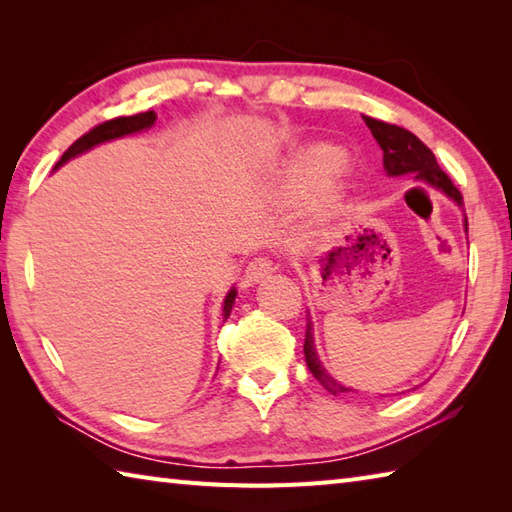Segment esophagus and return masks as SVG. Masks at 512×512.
<instances>
[{
	"label": "esophagus",
	"mask_w": 512,
	"mask_h": 512,
	"mask_svg": "<svg viewBox=\"0 0 512 512\" xmlns=\"http://www.w3.org/2000/svg\"><path fill=\"white\" fill-rule=\"evenodd\" d=\"M273 270H275V266H273V262H270L268 257H257V259H253V262L246 266L244 281H246L248 286L250 284H257V281L266 279L270 273H273Z\"/></svg>",
	"instance_id": "esophagus-1"
}]
</instances>
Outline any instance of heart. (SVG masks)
<instances>
[{
	"label": "heart",
	"mask_w": 512,
	"mask_h": 512,
	"mask_svg": "<svg viewBox=\"0 0 512 512\" xmlns=\"http://www.w3.org/2000/svg\"><path fill=\"white\" fill-rule=\"evenodd\" d=\"M339 165H341L339 151L328 145H312L303 151L297 160L295 173H292V187L297 191H308L312 187H317V184L328 178ZM341 202H343V187L341 184H332V187L323 193V198L319 202V213L330 215L339 209Z\"/></svg>",
	"instance_id": "obj_1"
}]
</instances>
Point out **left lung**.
<instances>
[{
	"label": "left lung",
	"instance_id": "obj_1",
	"mask_svg": "<svg viewBox=\"0 0 512 512\" xmlns=\"http://www.w3.org/2000/svg\"><path fill=\"white\" fill-rule=\"evenodd\" d=\"M365 125L369 127V132L376 138V143L383 149V165L389 176H416L418 180H424L431 187H436L440 191H444L449 195L451 200H455L458 204H462V193L458 191V187L451 182V178L444 173L433 151L422 143V140L411 134L409 129L391 125L385 121H378V118L372 116H363ZM464 228L469 231V222H464ZM303 352H306V363L308 369L312 372V376L319 380L323 385V389H328L330 394H345V391H352L343 387L341 383L325 372V367L321 365L317 350H314V339H312V323L308 321L306 325V343H303Z\"/></svg>",
	"mask_w": 512,
	"mask_h": 512
}]
</instances>
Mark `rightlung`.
<instances>
[{
  "label": "right lung",
  "instance_id": "add662e5",
  "mask_svg": "<svg viewBox=\"0 0 512 512\" xmlns=\"http://www.w3.org/2000/svg\"><path fill=\"white\" fill-rule=\"evenodd\" d=\"M154 123H156V112H140V114H134V116H118V118H112V121H105L101 125H96V127L90 129L88 134H83L79 140H74L70 149L65 151L61 160L57 162V165H54V169L61 167L63 162H68L70 158L83 154V151H88L94 145L105 143V140H112V138H121V136H127V134L140 132V129H147ZM235 295H237V292L231 290L224 299V319H228V314H231Z\"/></svg>",
  "mask_w": 512,
  "mask_h": 512
}]
</instances>
